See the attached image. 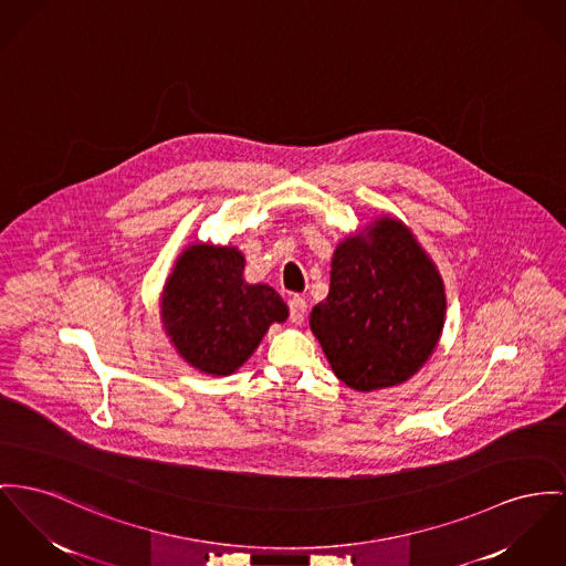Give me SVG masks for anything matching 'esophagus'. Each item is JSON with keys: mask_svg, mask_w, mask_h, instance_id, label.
Instances as JSON below:
<instances>
[{"mask_svg": "<svg viewBox=\"0 0 566 566\" xmlns=\"http://www.w3.org/2000/svg\"><path fill=\"white\" fill-rule=\"evenodd\" d=\"M306 301L301 298V296H294V298H290V319L294 322V324H302L304 322V315H306Z\"/></svg>", "mask_w": 566, "mask_h": 566, "instance_id": "obj_1", "label": "esophagus"}]
</instances>
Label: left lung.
<instances>
[{
  "mask_svg": "<svg viewBox=\"0 0 566 566\" xmlns=\"http://www.w3.org/2000/svg\"><path fill=\"white\" fill-rule=\"evenodd\" d=\"M447 322V290L415 231L381 214L343 238L331 264V292L308 326L331 369L360 392L416 376Z\"/></svg>",
  "mask_w": 566,
  "mask_h": 566,
  "instance_id": "obj_1",
  "label": "left lung"
}]
</instances>
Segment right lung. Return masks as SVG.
Here are the masks:
<instances>
[{
	"label": "right lung",
	"instance_id": "obj_1",
	"mask_svg": "<svg viewBox=\"0 0 566 566\" xmlns=\"http://www.w3.org/2000/svg\"><path fill=\"white\" fill-rule=\"evenodd\" d=\"M238 247L189 244L160 292V322L178 356L206 376L235 374L272 324L290 315L265 283H247Z\"/></svg>",
	"mask_w": 566,
	"mask_h": 566
}]
</instances>
